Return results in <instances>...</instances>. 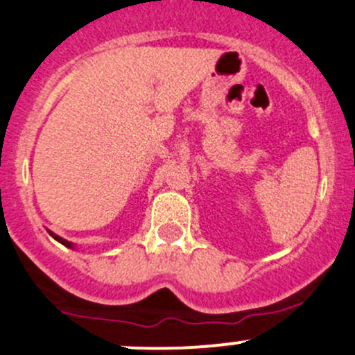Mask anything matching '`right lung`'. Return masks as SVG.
I'll return each instance as SVG.
<instances>
[{"label": "right lung", "mask_w": 355, "mask_h": 355, "mask_svg": "<svg viewBox=\"0 0 355 355\" xmlns=\"http://www.w3.org/2000/svg\"><path fill=\"white\" fill-rule=\"evenodd\" d=\"M49 234H50V236H52V237H53V239H55V241H58V243H60V244H64V246H67V248H72V249H73V244H72V243H70V241H67V239H64V237H60V236H57V234H53V232H52V231H49Z\"/></svg>", "instance_id": "obj_1"}]
</instances>
